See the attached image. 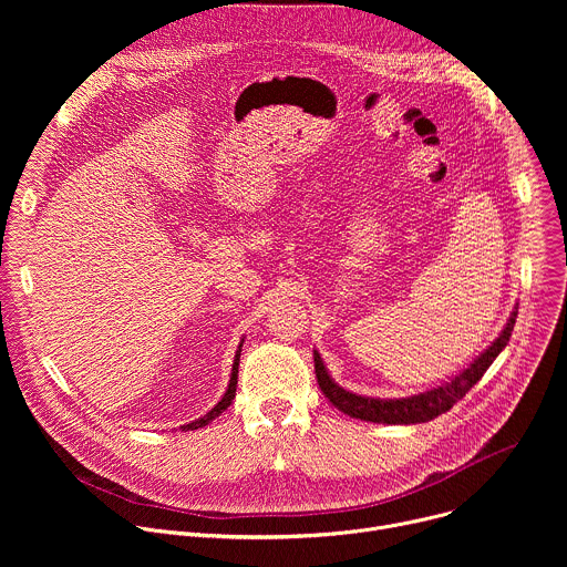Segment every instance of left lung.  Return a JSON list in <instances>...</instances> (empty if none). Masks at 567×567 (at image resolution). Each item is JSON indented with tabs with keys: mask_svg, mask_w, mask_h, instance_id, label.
Segmentation results:
<instances>
[{
	"mask_svg": "<svg viewBox=\"0 0 567 567\" xmlns=\"http://www.w3.org/2000/svg\"><path fill=\"white\" fill-rule=\"evenodd\" d=\"M516 316H518V307H514L501 337L487 350H484L466 370L455 374L451 381H446L437 388H431L426 392L413 394V396L379 399V396L354 394V392L341 388L330 377L326 363H322L320 354L313 350L316 379H318V385H320L322 394H326L341 413H346L354 420L374 422V424H424V422H431L437 415L451 411L453 403H457L482 379V374L489 370V365L496 361V357L509 343Z\"/></svg>",
	"mask_w": 567,
	"mask_h": 567,
	"instance_id": "obj_1",
	"label": "left lung"
}]
</instances>
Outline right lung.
Wrapping results in <instances>:
<instances>
[{"label": "right lung", "mask_w": 567, "mask_h": 567, "mask_svg": "<svg viewBox=\"0 0 567 567\" xmlns=\"http://www.w3.org/2000/svg\"><path fill=\"white\" fill-rule=\"evenodd\" d=\"M241 343H245V339L239 341V346H237V352H235V359H233V370H230V381H228V388H226V392H224V396L215 403V406L204 415V417H199V420H195V422H190V424H186V426H182V431H197V429H202V426H206V424H210L215 417H219L230 403H233V399H235V388H237V365H239V352H241Z\"/></svg>", "instance_id": "1"}]
</instances>
